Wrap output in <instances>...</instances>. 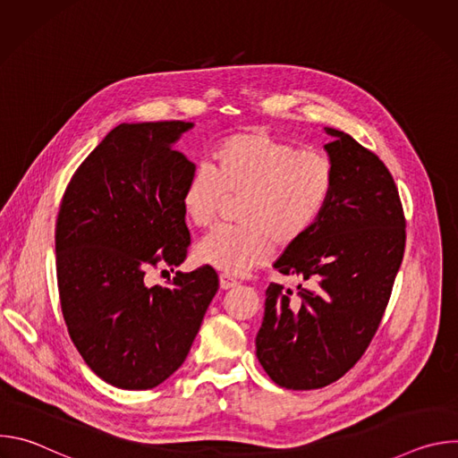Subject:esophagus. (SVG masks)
Wrapping results in <instances>:
<instances>
[{"instance_id":"obj_1","label":"esophagus","mask_w":458,"mask_h":458,"mask_svg":"<svg viewBox=\"0 0 458 458\" xmlns=\"http://www.w3.org/2000/svg\"><path fill=\"white\" fill-rule=\"evenodd\" d=\"M219 281H221V288H223V290H230V288H235V286L239 284V281H235V279L230 277L228 274H221Z\"/></svg>"}]
</instances>
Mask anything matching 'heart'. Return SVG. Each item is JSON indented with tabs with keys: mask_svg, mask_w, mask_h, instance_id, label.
Returning a JSON list of instances; mask_svg holds the SVG:
<instances>
[{
	"mask_svg": "<svg viewBox=\"0 0 458 458\" xmlns=\"http://www.w3.org/2000/svg\"><path fill=\"white\" fill-rule=\"evenodd\" d=\"M332 157L299 150L268 130L228 136L214 152V166L193 170L182 190V210L199 228L212 226L232 199L239 225L219 226L195 246L199 263L241 276L265 265L276 250L301 241L320 219L335 188Z\"/></svg>",
	"mask_w": 458,
	"mask_h": 458,
	"instance_id": "heart-1",
	"label": "heart"
}]
</instances>
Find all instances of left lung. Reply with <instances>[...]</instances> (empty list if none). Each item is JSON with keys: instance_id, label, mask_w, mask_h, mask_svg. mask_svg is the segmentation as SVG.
<instances>
[{"instance_id": "obj_1", "label": "left lung", "mask_w": 458, "mask_h": 458, "mask_svg": "<svg viewBox=\"0 0 458 458\" xmlns=\"http://www.w3.org/2000/svg\"><path fill=\"white\" fill-rule=\"evenodd\" d=\"M335 188L320 219L274 267L299 276L297 292L270 283L257 359L288 389L324 387L368 350L394 290L406 248L399 188L378 156L326 128Z\"/></svg>"}]
</instances>
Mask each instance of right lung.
<instances>
[{
	"label": "right lung",
	"mask_w": 458,
	"mask_h": 458,
	"mask_svg": "<svg viewBox=\"0 0 458 458\" xmlns=\"http://www.w3.org/2000/svg\"><path fill=\"white\" fill-rule=\"evenodd\" d=\"M191 123H123L64 188L55 221L57 292L89 368L123 389H150L188 357L219 290L212 267L148 286L188 255L182 190L195 166L170 145Z\"/></svg>",
	"instance_id": "obj_1"
}]
</instances>
